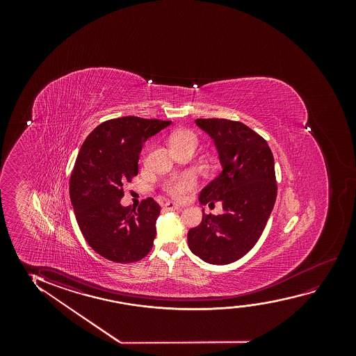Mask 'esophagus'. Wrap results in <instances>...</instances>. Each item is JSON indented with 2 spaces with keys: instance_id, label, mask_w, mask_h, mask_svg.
<instances>
[{
  "instance_id": "obj_1",
  "label": "esophagus",
  "mask_w": 356,
  "mask_h": 356,
  "mask_svg": "<svg viewBox=\"0 0 356 356\" xmlns=\"http://www.w3.org/2000/svg\"><path fill=\"white\" fill-rule=\"evenodd\" d=\"M164 209L166 211H172V210L179 209V205L172 203V202H166L165 204H164Z\"/></svg>"
}]
</instances>
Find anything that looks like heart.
<instances>
[{
  "label": "heart",
  "mask_w": 356,
  "mask_h": 356,
  "mask_svg": "<svg viewBox=\"0 0 356 356\" xmlns=\"http://www.w3.org/2000/svg\"><path fill=\"white\" fill-rule=\"evenodd\" d=\"M197 135L191 130H180L175 132L171 138L172 147L184 146V145H197ZM197 186V177L193 172H184L180 175L171 176L170 179L163 182V191L166 195L175 200H180L190 191L195 190Z\"/></svg>",
  "instance_id": "1"
}]
</instances>
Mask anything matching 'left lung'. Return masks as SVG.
<instances>
[{"instance_id": "1", "label": "left lung", "mask_w": 356, "mask_h": 356, "mask_svg": "<svg viewBox=\"0 0 356 356\" xmlns=\"http://www.w3.org/2000/svg\"><path fill=\"white\" fill-rule=\"evenodd\" d=\"M195 124L214 140L222 165L200 192V202H221L225 211L203 213L202 222L188 231V247L207 263H234L258 242L273 211L277 195L273 152L243 122L211 118Z\"/></svg>"}]
</instances>
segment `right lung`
Returning a JSON list of instances; mask_svg holds the SVG:
<instances>
[{"instance_id":"obj_1","label":"right lung","mask_w":356,"mask_h":356,"mask_svg":"<svg viewBox=\"0 0 356 356\" xmlns=\"http://www.w3.org/2000/svg\"><path fill=\"white\" fill-rule=\"evenodd\" d=\"M169 120L122 117L99 124L80 148L69 192L88 245L114 263H135L151 252L161 207L148 197L137 208L122 207V185L138 174L143 143Z\"/></svg>"}]
</instances>
